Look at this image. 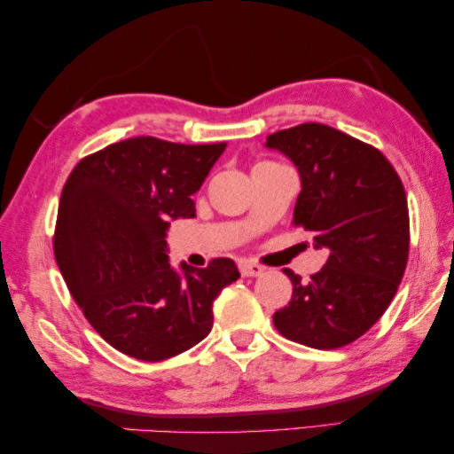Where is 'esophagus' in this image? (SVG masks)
Masks as SVG:
<instances>
[{
    "label": "esophagus",
    "mask_w": 454,
    "mask_h": 454,
    "mask_svg": "<svg viewBox=\"0 0 454 454\" xmlns=\"http://www.w3.org/2000/svg\"><path fill=\"white\" fill-rule=\"evenodd\" d=\"M239 271L243 278H255L263 274V268L257 266V263H249V262H241L239 263Z\"/></svg>",
    "instance_id": "34e87169"
}]
</instances>
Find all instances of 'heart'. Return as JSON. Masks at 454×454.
Masks as SVG:
<instances>
[{
    "label": "heart",
    "instance_id": "1",
    "mask_svg": "<svg viewBox=\"0 0 454 454\" xmlns=\"http://www.w3.org/2000/svg\"><path fill=\"white\" fill-rule=\"evenodd\" d=\"M263 164H266V162H263Z\"/></svg>",
    "mask_w": 454,
    "mask_h": 454
}]
</instances>
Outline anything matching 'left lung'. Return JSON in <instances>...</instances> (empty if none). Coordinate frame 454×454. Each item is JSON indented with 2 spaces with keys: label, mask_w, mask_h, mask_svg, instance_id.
Instances as JSON below:
<instances>
[{
  "label": "left lung",
  "mask_w": 454,
  "mask_h": 454,
  "mask_svg": "<svg viewBox=\"0 0 454 454\" xmlns=\"http://www.w3.org/2000/svg\"><path fill=\"white\" fill-rule=\"evenodd\" d=\"M288 156L302 191L296 227L312 233L329 260L309 282L292 270L290 302L274 312L286 339L312 348L353 343L395 296L410 251L406 191L378 148L325 123H300L268 136Z\"/></svg>",
  "instance_id": "1"
}]
</instances>
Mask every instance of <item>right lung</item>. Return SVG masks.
<instances>
[{
	"mask_svg": "<svg viewBox=\"0 0 454 454\" xmlns=\"http://www.w3.org/2000/svg\"><path fill=\"white\" fill-rule=\"evenodd\" d=\"M227 144L129 137L82 158L60 194L54 257L90 326L139 361H162L213 329V302L239 278L233 260L168 262L166 231L197 215L191 199Z\"/></svg>",
	"mask_w": 454,
	"mask_h": 454,
	"instance_id": "right-lung-1",
	"label": "right lung"
}]
</instances>
